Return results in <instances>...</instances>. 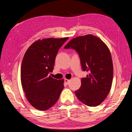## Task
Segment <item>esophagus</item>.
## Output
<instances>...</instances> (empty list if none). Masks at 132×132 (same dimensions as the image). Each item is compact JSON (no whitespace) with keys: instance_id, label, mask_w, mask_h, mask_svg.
<instances>
[{"instance_id":"esophagus-1","label":"esophagus","mask_w":132,"mask_h":132,"mask_svg":"<svg viewBox=\"0 0 132 132\" xmlns=\"http://www.w3.org/2000/svg\"><path fill=\"white\" fill-rule=\"evenodd\" d=\"M69 82H70V80H68V79H64V82H65V84H66V85L69 84Z\"/></svg>"}]
</instances>
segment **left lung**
<instances>
[{"mask_svg": "<svg viewBox=\"0 0 132 132\" xmlns=\"http://www.w3.org/2000/svg\"><path fill=\"white\" fill-rule=\"evenodd\" d=\"M64 48L76 51L82 70L88 71L81 80L76 95L86 105H99L108 96L112 83L113 63L108 47L98 37L88 34L71 39Z\"/></svg>", "mask_w": 132, "mask_h": 132, "instance_id": "left-lung-1", "label": "left lung"}]
</instances>
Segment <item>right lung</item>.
<instances>
[{
    "label": "right lung",
    "mask_w": 132,
    "mask_h": 132,
    "mask_svg": "<svg viewBox=\"0 0 132 132\" xmlns=\"http://www.w3.org/2000/svg\"><path fill=\"white\" fill-rule=\"evenodd\" d=\"M39 39L29 46L21 66V82L27 100L34 108L45 111L56 104L64 88V79L56 80L52 72L59 48L68 39Z\"/></svg>",
    "instance_id": "add662e5"
}]
</instances>
